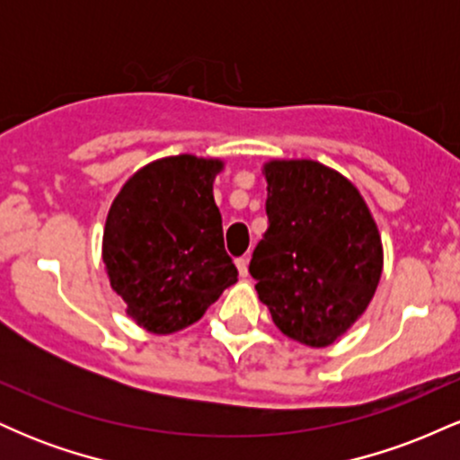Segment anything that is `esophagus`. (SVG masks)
Listing matches in <instances>:
<instances>
[{"mask_svg": "<svg viewBox=\"0 0 460 460\" xmlns=\"http://www.w3.org/2000/svg\"><path fill=\"white\" fill-rule=\"evenodd\" d=\"M235 266H237V272H240V277H246V274H248V260H246V257H240V260H235Z\"/></svg>", "mask_w": 460, "mask_h": 460, "instance_id": "1", "label": "esophagus"}]
</instances>
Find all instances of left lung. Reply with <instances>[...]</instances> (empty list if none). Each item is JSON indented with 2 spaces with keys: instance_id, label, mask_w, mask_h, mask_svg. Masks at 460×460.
Listing matches in <instances>:
<instances>
[{
  "instance_id": "8db88e82",
  "label": "left lung",
  "mask_w": 460,
  "mask_h": 460,
  "mask_svg": "<svg viewBox=\"0 0 460 460\" xmlns=\"http://www.w3.org/2000/svg\"><path fill=\"white\" fill-rule=\"evenodd\" d=\"M268 229L248 272L283 335L329 346L376 292L383 246L358 190L311 160L268 162Z\"/></svg>"
}]
</instances>
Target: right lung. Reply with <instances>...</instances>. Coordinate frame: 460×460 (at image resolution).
<instances>
[{"mask_svg": "<svg viewBox=\"0 0 460 460\" xmlns=\"http://www.w3.org/2000/svg\"><path fill=\"white\" fill-rule=\"evenodd\" d=\"M220 168V160L164 157L140 168L110 208L103 231L110 285L131 318L157 335L194 324L237 281L214 203Z\"/></svg>", "mask_w": 460, "mask_h": 460, "instance_id": "1", "label": "right lung"}]
</instances>
